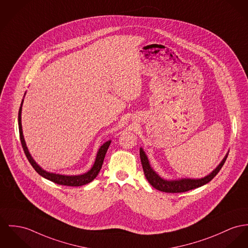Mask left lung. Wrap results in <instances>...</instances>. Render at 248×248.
I'll use <instances>...</instances> for the list:
<instances>
[{
  "label": "left lung",
  "instance_id": "obj_1",
  "mask_svg": "<svg viewBox=\"0 0 248 248\" xmlns=\"http://www.w3.org/2000/svg\"><path fill=\"white\" fill-rule=\"evenodd\" d=\"M140 161H141V165H142V169L144 171L145 177L153 187L158 191L176 193V192H184V191L193 190V189H196L198 187H201V186L209 183L223 167V165L228 157V154L226 155L224 159L221 161V163L207 176L198 178V179L181 178L178 180H166V179H163L162 177H160L155 171L153 170L152 167L149 163V159L142 148H140Z\"/></svg>",
  "mask_w": 248,
  "mask_h": 248
}]
</instances>
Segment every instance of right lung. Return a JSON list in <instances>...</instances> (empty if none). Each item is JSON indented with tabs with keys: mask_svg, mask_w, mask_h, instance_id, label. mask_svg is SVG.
Returning <instances> with one entry per match:
<instances>
[{
	"mask_svg": "<svg viewBox=\"0 0 248 248\" xmlns=\"http://www.w3.org/2000/svg\"><path fill=\"white\" fill-rule=\"evenodd\" d=\"M22 103L23 100L21 101L20 107H19V116H18V121H19V139H20V142L23 148V151L25 153V155L27 157V159L29 160L30 164L33 166V168L36 170L38 174H40L42 177L57 183L58 185H64V186H71V187H78V186H83L86 185L90 182H92L97 174L99 173V171L102 168L103 162H104V158L106 155V153L108 151L111 140H108L106 141L103 145H101V147L99 148L97 155H96L95 161L93 166L92 167V169L89 171H87L86 173L83 174H78V175H64V174H59V173H54V172H49V171L43 170L41 167H39L37 162L33 159V157L31 156L30 153L27 149L23 135H22V127H21V107H22Z\"/></svg>",
	"mask_w": 248,
	"mask_h": 248,
	"instance_id": "obj_1",
	"label": "right lung"
}]
</instances>
